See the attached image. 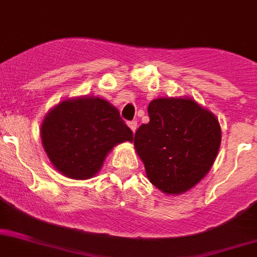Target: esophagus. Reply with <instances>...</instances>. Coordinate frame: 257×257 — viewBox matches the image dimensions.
<instances>
[{"instance_id":"1","label":"esophagus","mask_w":257,"mask_h":257,"mask_svg":"<svg viewBox=\"0 0 257 257\" xmlns=\"http://www.w3.org/2000/svg\"><path fill=\"white\" fill-rule=\"evenodd\" d=\"M128 127H130L133 133H135V131H137V128H138L137 120H131V122H128Z\"/></svg>"}]
</instances>
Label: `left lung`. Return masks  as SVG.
<instances>
[{"instance_id":"left-lung-1","label":"left lung","mask_w":257,"mask_h":257,"mask_svg":"<svg viewBox=\"0 0 257 257\" xmlns=\"http://www.w3.org/2000/svg\"><path fill=\"white\" fill-rule=\"evenodd\" d=\"M150 122L134 147L147 178L165 195L190 191L208 174L221 144L218 118L191 97H160L148 105Z\"/></svg>"}]
</instances>
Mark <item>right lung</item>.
I'll return each instance as SVG.
<instances>
[{"mask_svg": "<svg viewBox=\"0 0 257 257\" xmlns=\"http://www.w3.org/2000/svg\"><path fill=\"white\" fill-rule=\"evenodd\" d=\"M40 137L56 170L76 181L93 178L114 147L134 140L117 107L95 96L58 102L45 114Z\"/></svg>", "mask_w": 257, "mask_h": 257, "instance_id": "obj_1", "label": "right lung"}]
</instances>
